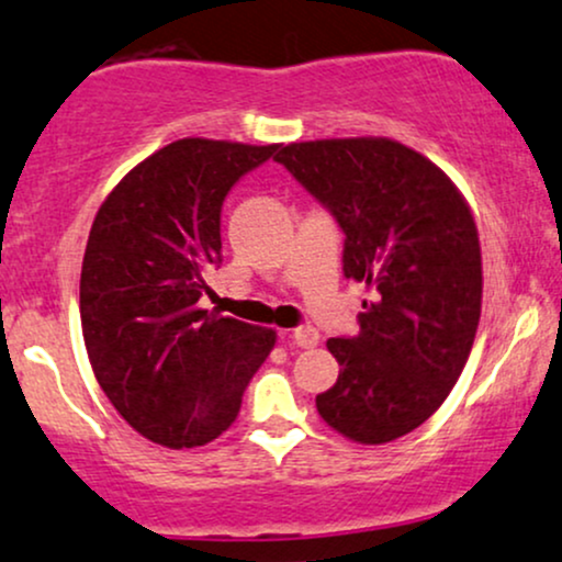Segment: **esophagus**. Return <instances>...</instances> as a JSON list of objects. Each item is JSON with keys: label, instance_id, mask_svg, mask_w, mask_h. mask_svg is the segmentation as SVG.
<instances>
[{"label": "esophagus", "instance_id": "esophagus-1", "mask_svg": "<svg viewBox=\"0 0 562 562\" xmlns=\"http://www.w3.org/2000/svg\"><path fill=\"white\" fill-rule=\"evenodd\" d=\"M289 339H292L296 347L310 349V347L318 345V331H315L313 326H296V328H292V331H289Z\"/></svg>", "mask_w": 562, "mask_h": 562}]
</instances>
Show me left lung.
<instances>
[{
  "label": "left lung",
  "mask_w": 562,
  "mask_h": 562,
  "mask_svg": "<svg viewBox=\"0 0 562 562\" xmlns=\"http://www.w3.org/2000/svg\"><path fill=\"white\" fill-rule=\"evenodd\" d=\"M345 234L341 270L373 286L358 336L328 339L341 366L321 418L384 445L437 413L463 373L481 315L476 223L431 160L392 138H323L276 155Z\"/></svg>",
  "instance_id": "8db88e82"
}]
</instances>
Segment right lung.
<instances>
[{"label":"right lung","mask_w":562,"mask_h":562,"mask_svg":"<svg viewBox=\"0 0 562 562\" xmlns=\"http://www.w3.org/2000/svg\"><path fill=\"white\" fill-rule=\"evenodd\" d=\"M276 149L181 138L138 162L94 217L81 270L86 352L115 411L157 445L221 437L276 345L270 328L200 310L204 273L223 262V202Z\"/></svg>","instance_id":"obj_1"}]
</instances>
